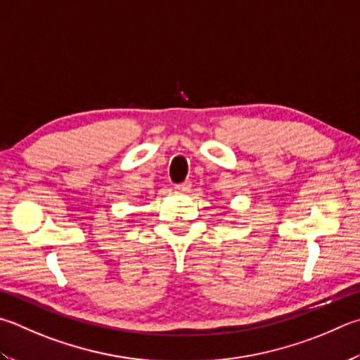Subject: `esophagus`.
<instances>
[{
  "label": "esophagus",
  "mask_w": 360,
  "mask_h": 360,
  "mask_svg": "<svg viewBox=\"0 0 360 360\" xmlns=\"http://www.w3.org/2000/svg\"><path fill=\"white\" fill-rule=\"evenodd\" d=\"M191 182L188 181H186V182H181V184H176L174 186V191H178V192H181V193H187L188 191H191Z\"/></svg>",
  "instance_id": "obj_1"
}]
</instances>
